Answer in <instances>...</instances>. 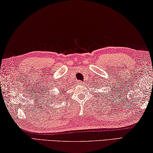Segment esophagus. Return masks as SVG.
<instances>
[{
  "label": "esophagus",
  "instance_id": "1",
  "mask_svg": "<svg viewBox=\"0 0 153 153\" xmlns=\"http://www.w3.org/2000/svg\"><path fill=\"white\" fill-rule=\"evenodd\" d=\"M78 82V83H77V84H79V85H80V84H81V81H78V82Z\"/></svg>",
  "mask_w": 153,
  "mask_h": 153
}]
</instances>
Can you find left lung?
<instances>
[{"mask_svg":"<svg viewBox=\"0 0 153 153\" xmlns=\"http://www.w3.org/2000/svg\"><path fill=\"white\" fill-rule=\"evenodd\" d=\"M98 82H97V84H95V87H94V88L95 89H101V88H102V87H105V86H108V85H108V82L107 81V82H102V81H101V80H100V81H98ZM102 82V84H100V82ZM112 87H113V85H112ZM114 89H115V88L114 87H113V89H111V91H114ZM105 95V94H104ZM103 97H105V96H103Z\"/></svg>","mask_w":153,"mask_h":153,"instance_id":"left-lung-1","label":"left lung"}]
</instances>
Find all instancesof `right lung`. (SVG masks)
<instances>
[{
    "label": "right lung",
    "instance_id": "right-lung-1",
    "mask_svg": "<svg viewBox=\"0 0 153 153\" xmlns=\"http://www.w3.org/2000/svg\"><path fill=\"white\" fill-rule=\"evenodd\" d=\"M52 83V82H51ZM52 86V85H48V84H46L45 83L44 85V86L42 87V91H44V92H43L42 95H44V97L45 98H46V100H48V101H51V100H53V98L54 97V93H51V89L50 88H51V89H52L51 88ZM52 102V101H51Z\"/></svg>",
    "mask_w": 153,
    "mask_h": 153
}]
</instances>
